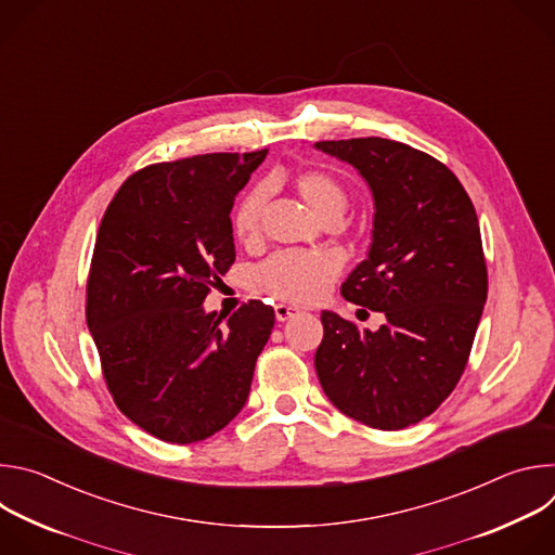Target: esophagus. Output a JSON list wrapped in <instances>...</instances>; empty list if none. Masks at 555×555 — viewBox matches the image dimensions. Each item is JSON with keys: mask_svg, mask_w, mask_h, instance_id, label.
Masks as SVG:
<instances>
[{"mask_svg": "<svg viewBox=\"0 0 555 555\" xmlns=\"http://www.w3.org/2000/svg\"><path fill=\"white\" fill-rule=\"evenodd\" d=\"M274 315H276L279 323H285V321L294 319V315H300V309H296V307H292V305H285V302H279V305L274 307Z\"/></svg>", "mask_w": 555, "mask_h": 555, "instance_id": "34e87169", "label": "esophagus"}]
</instances>
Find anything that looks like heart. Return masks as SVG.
I'll return each mask as SVG.
<instances>
[{
    "label": "heart",
    "instance_id": "b5f03b06",
    "mask_svg": "<svg viewBox=\"0 0 555 555\" xmlns=\"http://www.w3.org/2000/svg\"><path fill=\"white\" fill-rule=\"evenodd\" d=\"M298 197L321 221L343 217L347 193L343 184L325 171H300L292 180ZM268 204L266 186H257L242 197L232 212L234 236L244 244H255L261 234V219ZM343 270V257L336 250H285L272 255L255 274L257 287L287 302L321 300Z\"/></svg>",
    "mask_w": 555,
    "mask_h": 555
}]
</instances>
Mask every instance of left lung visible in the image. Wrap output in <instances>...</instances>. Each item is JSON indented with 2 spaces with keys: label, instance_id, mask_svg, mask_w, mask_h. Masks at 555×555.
Here are the masks:
<instances>
[{
  "label": "left lung",
  "instance_id": "8db88e82",
  "mask_svg": "<svg viewBox=\"0 0 555 555\" xmlns=\"http://www.w3.org/2000/svg\"><path fill=\"white\" fill-rule=\"evenodd\" d=\"M373 195L366 259L343 296L386 323L360 330L323 311L315 373L330 402L379 430L428 417L456 386L488 298L481 228L456 176L424 151L386 138L323 140Z\"/></svg>",
  "mask_w": 555,
  "mask_h": 555
}]
</instances>
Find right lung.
Instances as JSON below:
<instances>
[{
    "mask_svg": "<svg viewBox=\"0 0 555 555\" xmlns=\"http://www.w3.org/2000/svg\"><path fill=\"white\" fill-rule=\"evenodd\" d=\"M266 155L206 153L146 167L101 221L88 330L116 406L163 441H202L246 406L274 309L250 300L221 325L204 298L234 263L230 210Z\"/></svg>",
    "mask_w": 555,
    "mask_h": 555,
    "instance_id": "right-lung-1",
    "label": "right lung"
}]
</instances>
